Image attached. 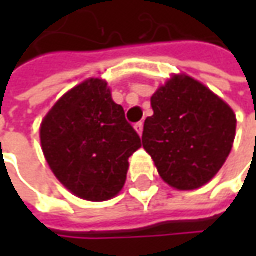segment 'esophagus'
<instances>
[{
    "label": "esophagus",
    "instance_id": "1",
    "mask_svg": "<svg viewBox=\"0 0 256 256\" xmlns=\"http://www.w3.org/2000/svg\"><path fill=\"white\" fill-rule=\"evenodd\" d=\"M134 128H135V131L138 132V135L141 136L142 135V131H144V124L142 122H138L134 125Z\"/></svg>",
    "mask_w": 256,
    "mask_h": 256
}]
</instances>
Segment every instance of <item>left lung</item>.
Returning <instances> with one entry per match:
<instances>
[{
    "mask_svg": "<svg viewBox=\"0 0 256 256\" xmlns=\"http://www.w3.org/2000/svg\"><path fill=\"white\" fill-rule=\"evenodd\" d=\"M142 145L161 178L180 191L211 181L231 152L236 118L210 88L188 75H174L151 98Z\"/></svg>",
    "mask_w": 256,
    "mask_h": 256,
    "instance_id": "obj_1",
    "label": "left lung"
}]
</instances>
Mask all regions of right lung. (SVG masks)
Segmentation results:
<instances>
[{
	"label": "right lung",
	"instance_id": "right-lung-1",
	"mask_svg": "<svg viewBox=\"0 0 256 256\" xmlns=\"http://www.w3.org/2000/svg\"><path fill=\"white\" fill-rule=\"evenodd\" d=\"M40 136L58 181L75 196L92 202L120 194L128 158L142 145L100 78L86 80L62 95L45 115Z\"/></svg>",
	"mask_w": 256,
	"mask_h": 256
}]
</instances>
